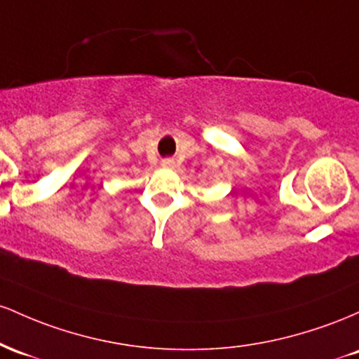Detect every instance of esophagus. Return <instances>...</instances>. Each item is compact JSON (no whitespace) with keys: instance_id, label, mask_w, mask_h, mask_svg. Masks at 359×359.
I'll return each mask as SVG.
<instances>
[{"instance_id":"34e87169","label":"esophagus","mask_w":359,"mask_h":359,"mask_svg":"<svg viewBox=\"0 0 359 359\" xmlns=\"http://www.w3.org/2000/svg\"><path fill=\"white\" fill-rule=\"evenodd\" d=\"M163 168H175V161H172V159H164L163 161Z\"/></svg>"}]
</instances>
